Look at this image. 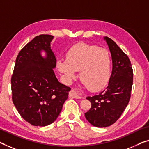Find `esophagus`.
Wrapping results in <instances>:
<instances>
[{
  "instance_id": "1",
  "label": "esophagus",
  "mask_w": 149,
  "mask_h": 149,
  "mask_svg": "<svg viewBox=\"0 0 149 149\" xmlns=\"http://www.w3.org/2000/svg\"><path fill=\"white\" fill-rule=\"evenodd\" d=\"M70 96L73 97V98H76V99L82 98V96L79 94L78 91L76 90H74V89H72V90L70 92Z\"/></svg>"
}]
</instances>
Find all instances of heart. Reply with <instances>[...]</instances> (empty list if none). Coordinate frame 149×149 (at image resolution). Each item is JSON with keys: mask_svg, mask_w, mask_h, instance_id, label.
<instances>
[{"mask_svg": "<svg viewBox=\"0 0 149 149\" xmlns=\"http://www.w3.org/2000/svg\"><path fill=\"white\" fill-rule=\"evenodd\" d=\"M57 68L68 81L79 71V79L88 89L97 91L108 83L110 73V57L108 52L96 46L77 43L66 54V59L57 63Z\"/></svg>", "mask_w": 149, "mask_h": 149, "instance_id": "obj_1", "label": "heart"}]
</instances>
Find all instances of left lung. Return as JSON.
<instances>
[{
  "label": "left lung",
  "instance_id": "left-lung-1",
  "mask_svg": "<svg viewBox=\"0 0 149 149\" xmlns=\"http://www.w3.org/2000/svg\"><path fill=\"white\" fill-rule=\"evenodd\" d=\"M109 47L112 70L106 90L86 99L91 108L85 117L92 125L107 127L114 124L125 110L130 100L133 82V72L128 57L112 39L104 37Z\"/></svg>",
  "mask_w": 149,
  "mask_h": 149
}]
</instances>
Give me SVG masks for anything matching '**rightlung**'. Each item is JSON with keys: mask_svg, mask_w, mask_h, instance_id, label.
Here are the masks:
<instances>
[{"mask_svg": "<svg viewBox=\"0 0 149 149\" xmlns=\"http://www.w3.org/2000/svg\"><path fill=\"white\" fill-rule=\"evenodd\" d=\"M53 36L40 35L21 50L11 77L13 104L22 118L36 126L53 123L60 114L71 88L55 76ZM42 50L46 53L42 56Z\"/></svg>", "mask_w": 149, "mask_h": 149, "instance_id": "1", "label": "right lung"}]
</instances>
